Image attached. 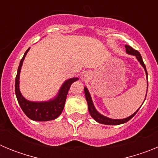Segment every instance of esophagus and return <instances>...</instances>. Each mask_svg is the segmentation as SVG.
<instances>
[{"mask_svg":"<svg viewBox=\"0 0 158 158\" xmlns=\"http://www.w3.org/2000/svg\"><path fill=\"white\" fill-rule=\"evenodd\" d=\"M85 76H86V75H85Z\"/></svg>","mask_w":158,"mask_h":158,"instance_id":"1","label":"esophagus"}]
</instances>
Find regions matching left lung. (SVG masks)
Segmentation results:
<instances>
[{"instance_id":"1","label":"left lung","mask_w":158,"mask_h":158,"mask_svg":"<svg viewBox=\"0 0 158 158\" xmlns=\"http://www.w3.org/2000/svg\"><path fill=\"white\" fill-rule=\"evenodd\" d=\"M125 47H126V52L128 54L134 55V56L136 57L137 60H138V61L140 62V64L142 65V66L144 68L145 72H146V78H147V80H148V73H147V71H146V65H145L144 62H143V60H142V56H141L140 53L128 45L125 46ZM147 89H148V81H147ZM84 91H85V98H86V100H87V103H88V107H89V114H90V115H91V116L94 118L96 122L100 123L105 124V125H119V124L125 123L128 122V121H129L131 118H132L134 116H135V114L138 112V111H139V108L141 107H139V109L137 110V111L134 113L133 115H131V116L127 117V118H122V119H113V118H108V117H106V116H104V115H101L100 112H98V111H96V107H94V104H93V100H92L90 93H89V90H88L87 88L86 87L84 88Z\"/></svg>"}]
</instances>
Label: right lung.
<instances>
[{
    "instance_id": "right-lung-1",
    "label": "right lung",
    "mask_w": 158,
    "mask_h": 158,
    "mask_svg": "<svg viewBox=\"0 0 158 158\" xmlns=\"http://www.w3.org/2000/svg\"><path fill=\"white\" fill-rule=\"evenodd\" d=\"M30 48L26 51V52L23 54V57L20 60L17 69V74L16 77L15 93H16L18 103L21 107V109L25 113V115L32 120L41 121V122L53 120V119L58 118L62 112L69 88H70L71 85L76 81H77L79 78L73 77L65 81L62 87L60 88L58 95L54 99H51L48 101L33 102L27 100L22 96L21 93L19 91V74H20V70H21L23 60H24L25 56L27 55V53L28 52Z\"/></svg>"
}]
</instances>
